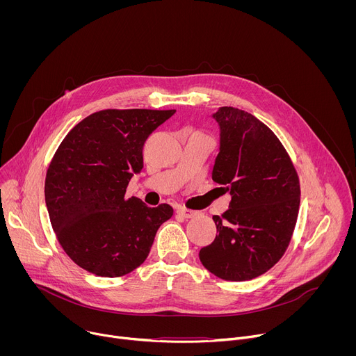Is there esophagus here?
I'll use <instances>...</instances> for the list:
<instances>
[{
	"label": "esophagus",
	"mask_w": 356,
	"mask_h": 356,
	"mask_svg": "<svg viewBox=\"0 0 356 356\" xmlns=\"http://www.w3.org/2000/svg\"><path fill=\"white\" fill-rule=\"evenodd\" d=\"M177 213H179L183 218H193V217H195V216L198 214L197 211H194V210H187V209H179Z\"/></svg>",
	"instance_id": "obj_1"
}]
</instances>
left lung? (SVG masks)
Instances as JSON below:
<instances>
[{
	"instance_id": "8db88e82",
	"label": "left lung",
	"mask_w": 356,
	"mask_h": 356,
	"mask_svg": "<svg viewBox=\"0 0 356 356\" xmlns=\"http://www.w3.org/2000/svg\"><path fill=\"white\" fill-rule=\"evenodd\" d=\"M220 152L213 180L229 191V209L214 216L216 239L198 257L220 279H255L283 257L300 207L296 169L277 136L257 117L220 107Z\"/></svg>"
}]
</instances>
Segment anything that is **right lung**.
<instances>
[{"instance_id": "1", "label": "right lung", "mask_w": 356, "mask_h": 356, "mask_svg": "<svg viewBox=\"0 0 356 356\" xmlns=\"http://www.w3.org/2000/svg\"><path fill=\"white\" fill-rule=\"evenodd\" d=\"M176 110H104L79 122L49 165L44 201L50 224L69 258L84 270L120 277L140 266L169 204L147 207L125 195L143 168L147 136Z\"/></svg>"}]
</instances>
